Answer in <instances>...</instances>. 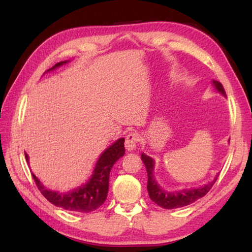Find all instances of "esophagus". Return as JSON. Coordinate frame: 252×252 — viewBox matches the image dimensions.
<instances>
[{
	"label": "esophagus",
	"instance_id": "esophagus-1",
	"mask_svg": "<svg viewBox=\"0 0 252 252\" xmlns=\"http://www.w3.org/2000/svg\"><path fill=\"white\" fill-rule=\"evenodd\" d=\"M140 140V136L138 133H135V132H130L129 134H126V149L127 151H132L134 150L135 147H136V143L139 142Z\"/></svg>",
	"mask_w": 252,
	"mask_h": 252
}]
</instances>
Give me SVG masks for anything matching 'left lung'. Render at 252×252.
<instances>
[{
  "label": "left lung",
  "mask_w": 252,
  "mask_h": 252,
  "mask_svg": "<svg viewBox=\"0 0 252 252\" xmlns=\"http://www.w3.org/2000/svg\"><path fill=\"white\" fill-rule=\"evenodd\" d=\"M213 84L217 90H218L221 94L225 95V91L222 87V84L218 81H213ZM141 159L143 161L144 165L147 168V172H148V192L149 195H150L151 200L155 203H157L158 206H160L163 209H176V208H181L188 206V204L192 203L197 200L201 199L204 197L210 189L212 186L215 185V182L217 180V177L215 180H212L211 182L207 183L203 187L197 188V189H190V190H181V191H174V192H168V191L162 190L160 186L158 185L155 177H153V168H155V161H153L152 158L148 157L142 153L141 155Z\"/></svg>",
  "instance_id": "8db88e82"
}]
</instances>
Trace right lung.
<instances>
[{
  "mask_svg": "<svg viewBox=\"0 0 252 252\" xmlns=\"http://www.w3.org/2000/svg\"><path fill=\"white\" fill-rule=\"evenodd\" d=\"M64 63H66V61L59 62L48 71L54 70L55 67L64 64ZM125 152V139H119L117 142H114L102 153L88 183L81 186L72 192L59 193L55 191H51L46 189L34 174H32V177L36 183L37 189L54 206L75 212H91L96 210L105 201L109 190L110 171L113 164L123 157ZM25 158H27V161H29L27 153H25Z\"/></svg>",
  "mask_w": 252,
  "mask_h": 252,
  "instance_id": "add662e5",
  "label": "right lung"
}]
</instances>
